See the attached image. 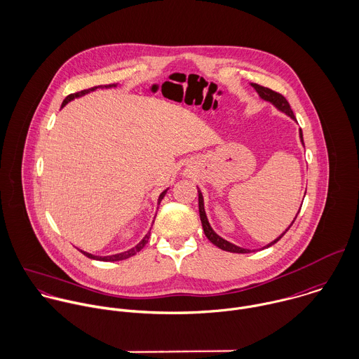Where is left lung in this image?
<instances>
[{"label": "left lung", "instance_id": "left-lung-1", "mask_svg": "<svg viewBox=\"0 0 359 359\" xmlns=\"http://www.w3.org/2000/svg\"><path fill=\"white\" fill-rule=\"evenodd\" d=\"M250 85L256 89V92L259 93V96H260L262 99H264V100L273 103L280 111L288 114L292 120H297L295 116H294V111H292V109H291V106H290V103H288V100H287L281 93H278V92H276V90H273V89H270V88L262 86V85H259V83H250ZM299 137H301V141H302V144H304L302 130H299ZM301 207H302V205H301ZM198 211H200V219H201V224H203L204 233H205V236L208 238V241H210L211 243H214L217 248H219V249H222V250H225V252H231V253H250V252H253V250H249V249L239 248V246H236V245H233V243L225 241L224 238H221L219 235L215 233V231L211 228V225H210V222H208V218H207V215H205L204 198H203V194H201L200 190H198ZM299 211H301V210H299ZM299 211H298V214H299ZM295 219H297V217L294 218L292 224L295 222ZM292 224L285 229L284 233H281L276 241H273L271 243H269V245L264 246V248H270V246H273L274 243H277V242L288 232V229L292 226ZM264 248H263V249H264Z\"/></svg>", "mask_w": 359, "mask_h": 359}]
</instances>
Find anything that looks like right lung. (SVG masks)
<instances>
[{
  "label": "right lung",
  "mask_w": 359,
  "mask_h": 359,
  "mask_svg": "<svg viewBox=\"0 0 359 359\" xmlns=\"http://www.w3.org/2000/svg\"><path fill=\"white\" fill-rule=\"evenodd\" d=\"M113 86H116L114 83H111V85H99V86H93V88H89V89H85V90H81V92H76V93H71V95H68L64 100H62V103H61V107H64L68 102H71L72 99H75V97H79V96H83V95H86V93H89V92H92V90H96V89H102V88H113ZM166 191H168V189L165 190V191H162L161 193V196H159V198H158V204H161V201H162V198L165 197V194H166ZM149 233L151 232H148L145 236H144V239L137 245V246H134L133 249H130V250H127V252H123V253H118V255H111V256H93V255H90V253H86V252H83V250H81V253L82 255H85L86 257H89V259H93V260H100V262H120V260H124V259H128V257H131V256H134V255H137L145 245H147V242H148V239H149Z\"/></svg>",
  "instance_id": "obj_1"
}]
</instances>
